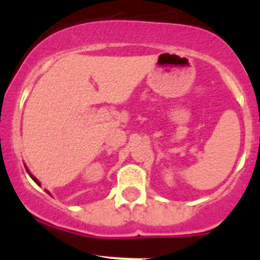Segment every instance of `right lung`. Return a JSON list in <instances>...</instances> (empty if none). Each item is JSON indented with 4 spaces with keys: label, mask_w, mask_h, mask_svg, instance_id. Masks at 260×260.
I'll return each instance as SVG.
<instances>
[{
    "label": "right lung",
    "mask_w": 260,
    "mask_h": 260,
    "mask_svg": "<svg viewBox=\"0 0 260 260\" xmlns=\"http://www.w3.org/2000/svg\"><path fill=\"white\" fill-rule=\"evenodd\" d=\"M27 172H28V171H27ZM28 174H29V176H31V178H32V180L35 181V182L38 183V185H40V182H39V181H38V178H36V177H34V176H32V174L29 173V172H28Z\"/></svg>",
    "instance_id": "1"
}]
</instances>
